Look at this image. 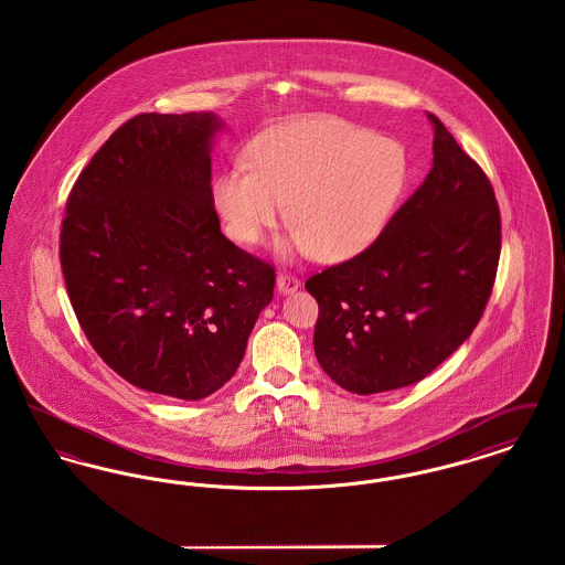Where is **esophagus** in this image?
Here are the masks:
<instances>
[{"instance_id":"34e87169","label":"esophagus","mask_w":565,"mask_h":565,"mask_svg":"<svg viewBox=\"0 0 565 565\" xmlns=\"http://www.w3.org/2000/svg\"><path fill=\"white\" fill-rule=\"evenodd\" d=\"M298 286H300V279H298L296 275H292V273L281 270V273L277 275V290H279L281 295L295 292V290H298Z\"/></svg>"}]
</instances>
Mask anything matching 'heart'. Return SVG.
Returning a JSON list of instances; mask_svg holds the SVG:
<instances>
[{
    "label": "heart",
    "instance_id": "heart-1",
    "mask_svg": "<svg viewBox=\"0 0 565 565\" xmlns=\"http://www.w3.org/2000/svg\"><path fill=\"white\" fill-rule=\"evenodd\" d=\"M249 164L215 178V210L235 242L258 243L286 214L295 231L286 249L341 263L379 239L394 214L408 157L394 139L339 118L275 127L249 148Z\"/></svg>",
    "mask_w": 565,
    "mask_h": 565
}]
</instances>
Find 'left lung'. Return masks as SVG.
Here are the masks:
<instances>
[{
	"label": "left lung",
	"instance_id": "obj_1",
	"mask_svg": "<svg viewBox=\"0 0 565 565\" xmlns=\"http://www.w3.org/2000/svg\"><path fill=\"white\" fill-rule=\"evenodd\" d=\"M430 173L369 249L307 279L318 300L313 348L353 394L422 381L481 320L502 247L500 207L472 161L428 111Z\"/></svg>",
	"mask_w": 565,
	"mask_h": 565
}]
</instances>
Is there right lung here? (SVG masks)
Returning a JSON list of instances; mask_svg holds the SVG:
<instances>
[{"mask_svg":"<svg viewBox=\"0 0 565 565\" xmlns=\"http://www.w3.org/2000/svg\"><path fill=\"white\" fill-rule=\"evenodd\" d=\"M215 114H137L82 169L61 224V269L82 330L111 371L201 401L239 369L275 269L220 231Z\"/></svg>","mask_w":565,"mask_h":565,"instance_id":"1","label":"right lung"}]
</instances>
